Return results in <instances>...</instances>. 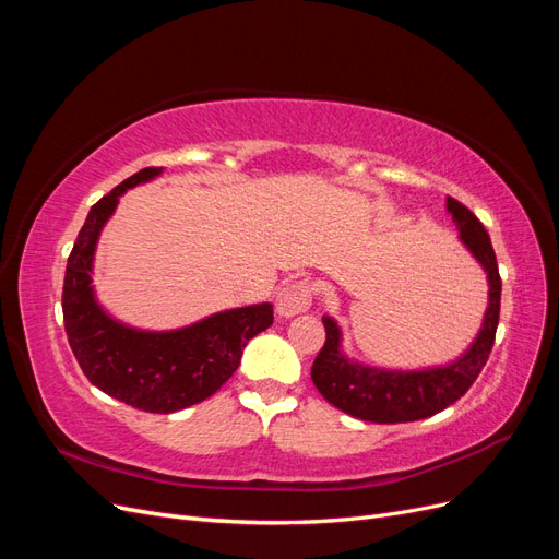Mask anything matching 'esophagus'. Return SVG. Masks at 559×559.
Masks as SVG:
<instances>
[{
	"mask_svg": "<svg viewBox=\"0 0 559 559\" xmlns=\"http://www.w3.org/2000/svg\"><path fill=\"white\" fill-rule=\"evenodd\" d=\"M312 306V284L306 280L289 282L277 292L275 308L280 317H294Z\"/></svg>",
	"mask_w": 559,
	"mask_h": 559,
	"instance_id": "obj_1",
	"label": "esophagus"
}]
</instances>
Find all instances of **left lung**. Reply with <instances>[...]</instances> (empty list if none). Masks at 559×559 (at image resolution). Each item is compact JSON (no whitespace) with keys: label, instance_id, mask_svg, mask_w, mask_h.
I'll return each mask as SVG.
<instances>
[{"label":"left lung","instance_id":"8db88e82","mask_svg":"<svg viewBox=\"0 0 559 559\" xmlns=\"http://www.w3.org/2000/svg\"><path fill=\"white\" fill-rule=\"evenodd\" d=\"M448 212L460 228L462 242L487 273L489 308L485 312L480 335L460 361L443 368L417 370V373H396V370H378L347 361L341 354V331L331 317H324L326 343L312 364V382L321 396L352 417L378 421V425L431 417L460 401L489 359L501 310L497 257L476 214L454 198H448Z\"/></svg>","mask_w":559,"mask_h":559}]
</instances>
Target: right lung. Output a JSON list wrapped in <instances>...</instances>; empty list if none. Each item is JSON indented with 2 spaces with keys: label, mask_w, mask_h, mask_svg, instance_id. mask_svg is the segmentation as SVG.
<instances>
[{
  "label": "right lung",
  "mask_w": 559,
  "mask_h": 559,
  "mask_svg": "<svg viewBox=\"0 0 559 559\" xmlns=\"http://www.w3.org/2000/svg\"><path fill=\"white\" fill-rule=\"evenodd\" d=\"M156 175L160 167H144L91 207L67 259L62 319L83 376L97 389L138 411L167 415L205 401L235 373L247 343L273 324V306L218 312L170 333L134 331L99 310L91 289L97 235L118 195Z\"/></svg>",
  "instance_id": "right-lung-1"
}]
</instances>
